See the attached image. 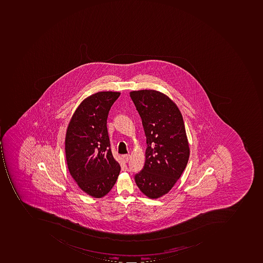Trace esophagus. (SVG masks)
I'll return each mask as SVG.
<instances>
[{
    "mask_svg": "<svg viewBox=\"0 0 263 263\" xmlns=\"http://www.w3.org/2000/svg\"><path fill=\"white\" fill-rule=\"evenodd\" d=\"M122 158L124 162L127 163L129 161V158H130V156L129 154L122 155Z\"/></svg>",
    "mask_w": 263,
    "mask_h": 263,
    "instance_id": "34e87169",
    "label": "esophagus"
}]
</instances>
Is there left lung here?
I'll list each match as a JSON object with an SVG mask.
<instances>
[{
  "mask_svg": "<svg viewBox=\"0 0 263 263\" xmlns=\"http://www.w3.org/2000/svg\"><path fill=\"white\" fill-rule=\"evenodd\" d=\"M129 95L148 145L144 167L134 179L144 195L156 199L172 189L187 165L190 147L183 119L175 102L160 91L144 89Z\"/></svg>",
  "mask_w": 263,
  "mask_h": 263,
  "instance_id": "left-lung-1",
  "label": "left lung"
}]
</instances>
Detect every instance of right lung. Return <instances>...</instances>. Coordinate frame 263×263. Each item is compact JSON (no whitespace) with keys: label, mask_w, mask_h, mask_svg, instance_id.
<instances>
[{"label":"right lung","mask_w":263,"mask_h":263,"mask_svg":"<svg viewBox=\"0 0 263 263\" xmlns=\"http://www.w3.org/2000/svg\"><path fill=\"white\" fill-rule=\"evenodd\" d=\"M119 91H98L76 109L65 135L68 169L81 191L92 198L107 195L120 173L110 149L107 120Z\"/></svg>","instance_id":"right-lung-1"}]
</instances>
